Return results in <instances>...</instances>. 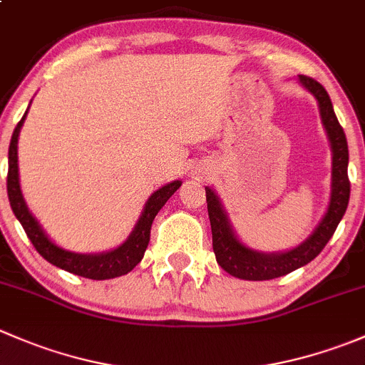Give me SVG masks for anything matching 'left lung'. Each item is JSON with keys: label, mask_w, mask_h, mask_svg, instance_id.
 Instances as JSON below:
<instances>
[{"label": "left lung", "mask_w": 365, "mask_h": 365, "mask_svg": "<svg viewBox=\"0 0 365 365\" xmlns=\"http://www.w3.org/2000/svg\"><path fill=\"white\" fill-rule=\"evenodd\" d=\"M298 81L318 101L323 127H325L330 148H332V192H330L329 208H327L325 217L318 224V227L312 231L311 237L302 242L298 247L286 252L264 254L254 251L238 240L217 194L210 187H205L210 226H212L213 252H215L217 263L220 264V268L233 277L245 279V281H268V279L281 277V275L289 274V272L311 263L329 244V240L339 226L346 208H348L349 155L346 134L337 121L332 101H330L325 88L318 81L307 76H298Z\"/></svg>", "instance_id": "1"}]
</instances>
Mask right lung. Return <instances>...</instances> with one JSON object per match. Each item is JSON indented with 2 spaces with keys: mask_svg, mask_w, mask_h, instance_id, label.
I'll use <instances>...</instances> for the list:
<instances>
[{
  "mask_svg": "<svg viewBox=\"0 0 365 365\" xmlns=\"http://www.w3.org/2000/svg\"><path fill=\"white\" fill-rule=\"evenodd\" d=\"M26 114H28V111L24 113L23 120L17 123L16 130L12 134V141H10L6 192H9L10 206H12L21 226L24 227L28 238L31 240L33 247L36 249V252L43 259H47L54 267L61 268V270H67L70 274L81 275V277L93 279V281H104V279L120 277V275L128 274L143 259V256H145V251L150 242V230H152L153 219H155V215L159 213L162 206L165 205V201L180 189L182 182L175 180V182L160 187L159 190H155L150 196L141 217H139L138 224H135L132 233L128 235V238L120 247L101 254H77L65 251L60 245L54 244L47 237L46 231L40 227L38 220L31 215V212L26 206L23 192H21L19 165H17V139H19V132L24 123Z\"/></svg>",
  "mask_w": 365,
  "mask_h": 365,
  "instance_id": "right-lung-1",
  "label": "right lung"
}]
</instances>
